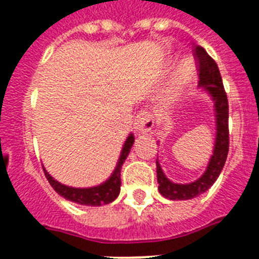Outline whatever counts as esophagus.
I'll list each match as a JSON object with an SVG mask.
<instances>
[{"mask_svg": "<svg viewBox=\"0 0 259 259\" xmlns=\"http://www.w3.org/2000/svg\"><path fill=\"white\" fill-rule=\"evenodd\" d=\"M153 125H154V120H153V115L149 110H140L136 114L135 118V128L137 132L140 134H148L152 131Z\"/></svg>", "mask_w": 259, "mask_h": 259, "instance_id": "34e87169", "label": "esophagus"}]
</instances>
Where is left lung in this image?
Returning a JSON list of instances; mask_svg holds the SVG:
<instances>
[{
    "instance_id": "obj_1",
    "label": "left lung",
    "mask_w": 259,
    "mask_h": 259,
    "mask_svg": "<svg viewBox=\"0 0 259 259\" xmlns=\"http://www.w3.org/2000/svg\"><path fill=\"white\" fill-rule=\"evenodd\" d=\"M194 57L198 63V77L200 87L210 93L215 104V114H217V139H215L214 154L207 164L200 179L191 184H176L170 182L164 176L161 166L157 163V180L158 189L162 196L170 200H191L197 197L215 183L219 174L223 168L227 159L228 148H230V130H228V100L227 93L224 91L221 72L218 65L214 59L200 45L194 47Z\"/></svg>"
}]
</instances>
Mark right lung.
Wrapping results in <instances>:
<instances>
[{"instance_id": "right-lung-1", "label": "right lung", "mask_w": 259, "mask_h": 259, "mask_svg": "<svg viewBox=\"0 0 259 259\" xmlns=\"http://www.w3.org/2000/svg\"><path fill=\"white\" fill-rule=\"evenodd\" d=\"M134 135L128 136L127 141H125L124 146H123L122 154H120V158H119L118 166L114 170L113 175L110 176V179L107 182L98 185V187H93V188H72V187H66V185L61 184V183L53 179L44 168L45 176H47L50 185L54 188V191L68 201L76 202L79 205H88V206H101L104 203L113 202L118 197L119 192H120V168H122L123 162L125 161L128 153H130L132 145H134Z\"/></svg>"}]
</instances>
